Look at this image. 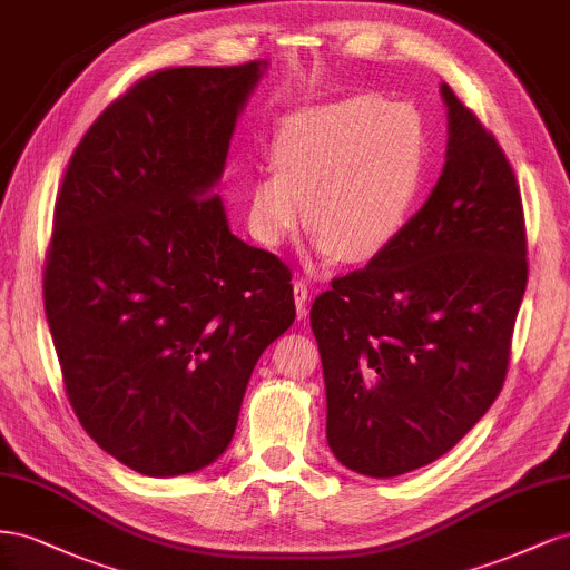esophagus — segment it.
<instances>
[{
	"instance_id": "esophagus-1",
	"label": "esophagus",
	"mask_w": 570,
	"mask_h": 570,
	"mask_svg": "<svg viewBox=\"0 0 570 570\" xmlns=\"http://www.w3.org/2000/svg\"><path fill=\"white\" fill-rule=\"evenodd\" d=\"M294 301H296V313L301 320L307 315V284L303 279L294 282Z\"/></svg>"
}]
</instances>
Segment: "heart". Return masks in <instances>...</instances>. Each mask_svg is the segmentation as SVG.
Segmentation results:
<instances>
[{
    "instance_id": "heart-1",
    "label": "heart",
    "mask_w": 570,
    "mask_h": 570,
    "mask_svg": "<svg viewBox=\"0 0 570 570\" xmlns=\"http://www.w3.org/2000/svg\"><path fill=\"white\" fill-rule=\"evenodd\" d=\"M430 136L409 102L353 95L286 114L274 169L248 195V229L279 248L307 219L320 257L367 263L394 246L422 190Z\"/></svg>"
}]
</instances>
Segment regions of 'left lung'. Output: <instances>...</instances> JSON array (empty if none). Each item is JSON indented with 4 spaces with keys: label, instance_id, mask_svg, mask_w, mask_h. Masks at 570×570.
I'll use <instances>...</instances> for the list:
<instances>
[{
    "label": "left lung",
    "instance_id": "obj_1",
    "mask_svg": "<svg viewBox=\"0 0 570 570\" xmlns=\"http://www.w3.org/2000/svg\"><path fill=\"white\" fill-rule=\"evenodd\" d=\"M446 161L392 248L332 282L311 324L341 465L396 478L444 456L501 392L528 284L523 203L494 136L442 83Z\"/></svg>",
    "mask_w": 570,
    "mask_h": 570
}]
</instances>
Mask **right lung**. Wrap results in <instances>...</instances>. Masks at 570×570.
<instances>
[{"label": "right lung", "mask_w": 570, "mask_h": 570, "mask_svg": "<svg viewBox=\"0 0 570 570\" xmlns=\"http://www.w3.org/2000/svg\"><path fill=\"white\" fill-rule=\"evenodd\" d=\"M265 71L142 78L97 117L63 176L47 322L80 425L140 475L215 463L255 363L296 320L288 267L232 234L215 193Z\"/></svg>", "instance_id": "add662e5"}]
</instances>
